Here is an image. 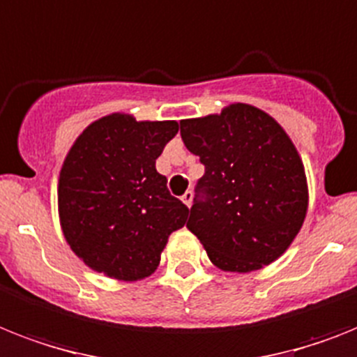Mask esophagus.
<instances>
[{
    "label": "esophagus",
    "instance_id": "obj_1",
    "mask_svg": "<svg viewBox=\"0 0 357 357\" xmlns=\"http://www.w3.org/2000/svg\"><path fill=\"white\" fill-rule=\"evenodd\" d=\"M181 202H183L185 205H188V207H190V204H192V192H190V190H187V192L181 196Z\"/></svg>",
    "mask_w": 357,
    "mask_h": 357
}]
</instances>
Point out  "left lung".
Returning a JSON list of instances; mask_svg holds the SVG:
<instances>
[{
	"mask_svg": "<svg viewBox=\"0 0 357 357\" xmlns=\"http://www.w3.org/2000/svg\"><path fill=\"white\" fill-rule=\"evenodd\" d=\"M179 128L205 167L187 227L211 262L248 273L279 259L308 208L303 161L280 124L255 106L231 104Z\"/></svg>",
	"mask_w": 357,
	"mask_h": 357,
	"instance_id": "8db88e82",
	"label": "left lung"
}]
</instances>
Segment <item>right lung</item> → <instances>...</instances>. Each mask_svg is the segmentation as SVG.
I'll return each mask as SVG.
<instances>
[{"label":"right lung","mask_w":357,"mask_h":357,"mask_svg":"<svg viewBox=\"0 0 357 357\" xmlns=\"http://www.w3.org/2000/svg\"><path fill=\"white\" fill-rule=\"evenodd\" d=\"M178 133L176 121L113 113L89 124L69 150L58 181L63 236L98 273L139 280L155 271L188 207L174 198L155 159Z\"/></svg>","instance_id":"1"}]
</instances>
